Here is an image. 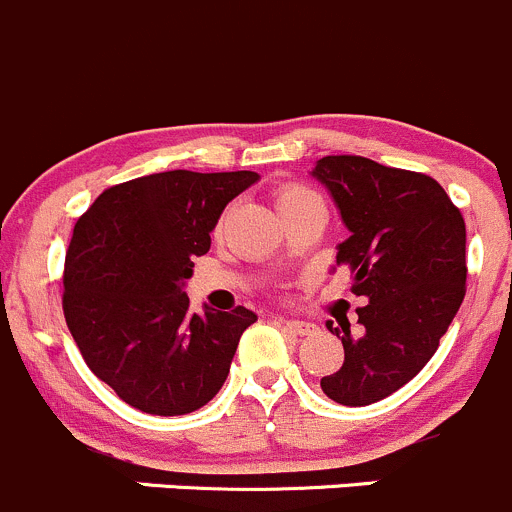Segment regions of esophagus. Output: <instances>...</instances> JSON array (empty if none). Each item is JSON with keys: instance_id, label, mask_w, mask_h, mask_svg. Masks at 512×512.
Instances as JSON below:
<instances>
[{"instance_id": "34e87169", "label": "esophagus", "mask_w": 512, "mask_h": 512, "mask_svg": "<svg viewBox=\"0 0 512 512\" xmlns=\"http://www.w3.org/2000/svg\"><path fill=\"white\" fill-rule=\"evenodd\" d=\"M282 325H285L287 330L295 332V335H300V337L312 335V332L317 330V327L312 325V322H305V320H282Z\"/></svg>"}]
</instances>
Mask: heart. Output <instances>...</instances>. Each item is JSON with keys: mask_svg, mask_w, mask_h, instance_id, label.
<instances>
[{"mask_svg": "<svg viewBox=\"0 0 512 512\" xmlns=\"http://www.w3.org/2000/svg\"><path fill=\"white\" fill-rule=\"evenodd\" d=\"M310 195H315V192L307 190V187H302V185H282L280 190H277V197H275L277 210L285 205H292V202L302 200V197H310Z\"/></svg>", "mask_w": 512, "mask_h": 512, "instance_id": "1", "label": "heart"}]
</instances>
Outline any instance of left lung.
<instances>
[{
    "mask_svg": "<svg viewBox=\"0 0 512 512\" xmlns=\"http://www.w3.org/2000/svg\"><path fill=\"white\" fill-rule=\"evenodd\" d=\"M312 177L330 190L350 237L337 265L367 297L350 322L332 330L345 347L340 370L320 380L340 405L377 403L413 380L440 345L465 297V220L448 192L423 172L385 167L367 157L330 155Z\"/></svg>",
    "mask_w": 512,
    "mask_h": 512,
    "instance_id": "1",
    "label": "left lung"
}]
</instances>
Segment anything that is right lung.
<instances>
[{
    "label": "right lung",
    "instance_id": "right-lung-1",
    "mask_svg": "<svg viewBox=\"0 0 512 512\" xmlns=\"http://www.w3.org/2000/svg\"><path fill=\"white\" fill-rule=\"evenodd\" d=\"M257 172L172 170L104 190L77 220L64 257V320L89 370L127 405L187 415L220 393L247 307L190 312L192 257L210 250L227 202Z\"/></svg>",
    "mask_w": 512,
    "mask_h": 512
}]
</instances>
